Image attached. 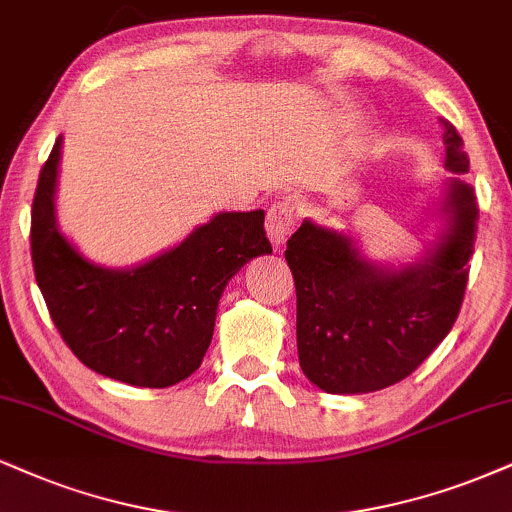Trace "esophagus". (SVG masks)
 <instances>
[{"mask_svg":"<svg viewBox=\"0 0 512 512\" xmlns=\"http://www.w3.org/2000/svg\"><path fill=\"white\" fill-rule=\"evenodd\" d=\"M296 220L294 206L289 201H277V204L270 206L268 218H266V235L273 246H282L285 239L292 232Z\"/></svg>","mask_w":512,"mask_h":512,"instance_id":"esophagus-1","label":"esophagus"}]
</instances>
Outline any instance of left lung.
Segmentation results:
<instances>
[{"mask_svg": "<svg viewBox=\"0 0 512 512\" xmlns=\"http://www.w3.org/2000/svg\"><path fill=\"white\" fill-rule=\"evenodd\" d=\"M444 128L439 230L413 263H377L358 239L306 218L285 258L296 285V346L304 375L327 394H368L401 382L456 323L475 251L479 208L463 180L470 159Z\"/></svg>", "mask_w": 512, "mask_h": 512, "instance_id": "left-lung-1", "label": "left lung"}]
</instances>
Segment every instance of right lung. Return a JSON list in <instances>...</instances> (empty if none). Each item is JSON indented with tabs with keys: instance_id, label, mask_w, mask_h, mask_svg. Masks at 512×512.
I'll list each match as a JSON object with an SVG mask.
<instances>
[{
	"instance_id": "add662e5",
	"label": "right lung",
	"mask_w": 512,
	"mask_h": 512,
	"mask_svg": "<svg viewBox=\"0 0 512 512\" xmlns=\"http://www.w3.org/2000/svg\"><path fill=\"white\" fill-rule=\"evenodd\" d=\"M61 144L59 135L37 180L30 225L35 280L49 315L90 370L132 387H173L204 361L227 282L251 258L273 254L266 213H216L149 261L99 266L56 220Z\"/></svg>"
}]
</instances>
